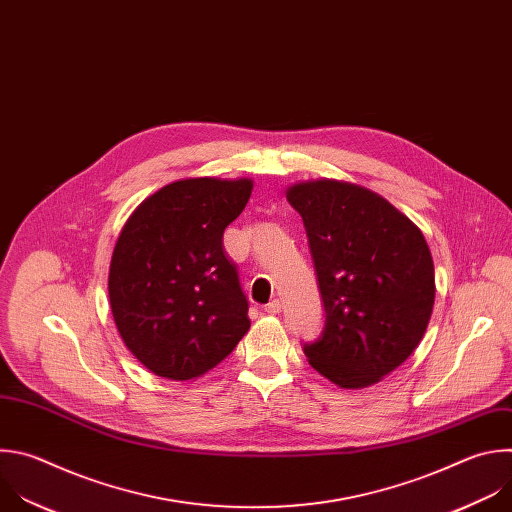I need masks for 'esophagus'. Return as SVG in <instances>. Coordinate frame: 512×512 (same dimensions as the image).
I'll list each match as a JSON object with an SVG mask.
<instances>
[{"instance_id":"1","label":"esophagus","mask_w":512,"mask_h":512,"mask_svg":"<svg viewBox=\"0 0 512 512\" xmlns=\"http://www.w3.org/2000/svg\"><path fill=\"white\" fill-rule=\"evenodd\" d=\"M264 313H268V315H278L280 313V300H270L266 306H264Z\"/></svg>"}]
</instances>
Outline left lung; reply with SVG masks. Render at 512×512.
<instances>
[{"label": "left lung", "instance_id": "left-lung-1", "mask_svg": "<svg viewBox=\"0 0 512 512\" xmlns=\"http://www.w3.org/2000/svg\"><path fill=\"white\" fill-rule=\"evenodd\" d=\"M302 216L325 329L304 345L313 369L343 389H363L420 345L436 298L434 260L422 230L379 193L337 179L286 189Z\"/></svg>", "mask_w": 512, "mask_h": 512}]
</instances>
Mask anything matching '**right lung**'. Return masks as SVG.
Masks as SVG:
<instances>
[{
  "instance_id": "obj_1",
  "label": "right lung",
  "mask_w": 512,
  "mask_h": 512,
  "mask_svg": "<svg viewBox=\"0 0 512 512\" xmlns=\"http://www.w3.org/2000/svg\"><path fill=\"white\" fill-rule=\"evenodd\" d=\"M254 181L189 177L143 199L109 268V300L127 349L155 375L187 381L224 361L250 329L224 230Z\"/></svg>"
}]
</instances>
